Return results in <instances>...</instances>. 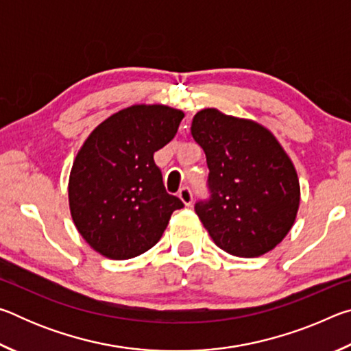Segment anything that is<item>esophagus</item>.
I'll return each instance as SVG.
<instances>
[{
  "label": "esophagus",
  "mask_w": 351,
  "mask_h": 351,
  "mask_svg": "<svg viewBox=\"0 0 351 351\" xmlns=\"http://www.w3.org/2000/svg\"><path fill=\"white\" fill-rule=\"evenodd\" d=\"M178 198L182 201L184 206L192 204V192H190L189 187H182L180 192H178Z\"/></svg>",
  "instance_id": "esophagus-1"
}]
</instances>
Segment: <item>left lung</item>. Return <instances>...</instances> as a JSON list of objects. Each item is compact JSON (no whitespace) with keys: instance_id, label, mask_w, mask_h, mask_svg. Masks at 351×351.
<instances>
[{"instance_id":"8db88e82","label":"left lung","mask_w":351,"mask_h":351,"mask_svg":"<svg viewBox=\"0 0 351 351\" xmlns=\"http://www.w3.org/2000/svg\"><path fill=\"white\" fill-rule=\"evenodd\" d=\"M190 133L206 153L209 203L195 206L213 243L235 257H260L287 237L300 203L291 158L261 123L204 108Z\"/></svg>"}]
</instances>
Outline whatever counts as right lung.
<instances>
[{
	"label": "right lung",
	"instance_id": "1",
	"mask_svg": "<svg viewBox=\"0 0 351 351\" xmlns=\"http://www.w3.org/2000/svg\"><path fill=\"white\" fill-rule=\"evenodd\" d=\"M184 112L132 105L93 130L69 173V210L79 234L111 260L144 254L161 239L180 198L165 192L153 154L175 138Z\"/></svg>",
	"mask_w": 351,
	"mask_h": 351
}]
</instances>
